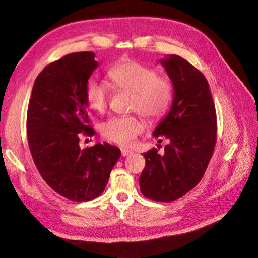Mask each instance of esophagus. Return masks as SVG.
<instances>
[{"label": "esophagus", "instance_id": "esophagus-1", "mask_svg": "<svg viewBox=\"0 0 258 258\" xmlns=\"http://www.w3.org/2000/svg\"><path fill=\"white\" fill-rule=\"evenodd\" d=\"M133 152H132V150H128V149H125V148H123V149H121V155H123V157H126V156H130V155H132Z\"/></svg>", "mask_w": 258, "mask_h": 258}]
</instances>
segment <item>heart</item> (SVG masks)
Masks as SVG:
<instances>
[{"label":"heart","instance_id":"heart-1","mask_svg":"<svg viewBox=\"0 0 258 258\" xmlns=\"http://www.w3.org/2000/svg\"><path fill=\"white\" fill-rule=\"evenodd\" d=\"M108 77L118 91L132 93L130 109L149 120L163 117L171 107L174 85L171 78L135 60L119 62L109 69ZM110 92L99 82H90L85 89V101L91 110L103 113L107 110ZM143 131V124L137 116L113 117L101 126V133L108 141L119 146L133 145Z\"/></svg>","mask_w":258,"mask_h":258}]
</instances>
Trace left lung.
I'll return each mask as SVG.
<instances>
[{
	"label": "left lung",
	"instance_id": "left-lung-1",
	"mask_svg": "<svg viewBox=\"0 0 258 258\" xmlns=\"http://www.w3.org/2000/svg\"><path fill=\"white\" fill-rule=\"evenodd\" d=\"M174 85L171 110L154 131V137L169 141L164 154L146 152L140 190L155 202L181 198L198 184L216 143V110L209 85L202 73L181 56L161 59Z\"/></svg>",
	"mask_w": 258,
	"mask_h": 258
}]
</instances>
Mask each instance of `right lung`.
Returning <instances> with one entry per match:
<instances>
[{
  "mask_svg": "<svg viewBox=\"0 0 258 258\" xmlns=\"http://www.w3.org/2000/svg\"><path fill=\"white\" fill-rule=\"evenodd\" d=\"M93 52L62 56L35 80L27 110V138L35 166L56 194L87 202L103 192L120 157L118 147L97 143L81 149L82 134L92 137L85 89L98 67Z\"/></svg>",
  "mask_w": 258,
  "mask_h": 258,
  "instance_id": "obj_1",
  "label": "right lung"
}]
</instances>
